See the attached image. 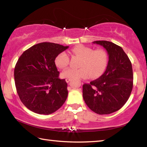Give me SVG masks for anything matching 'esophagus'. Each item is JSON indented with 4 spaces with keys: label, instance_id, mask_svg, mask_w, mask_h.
Returning <instances> with one entry per match:
<instances>
[{
    "label": "esophagus",
    "instance_id": "obj_1",
    "mask_svg": "<svg viewBox=\"0 0 147 147\" xmlns=\"http://www.w3.org/2000/svg\"><path fill=\"white\" fill-rule=\"evenodd\" d=\"M65 81H66V82L69 83V82L71 81V79H70V78H66V79H65Z\"/></svg>",
    "mask_w": 147,
    "mask_h": 147
}]
</instances>
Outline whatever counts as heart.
<instances>
[{
  "instance_id": "b5f03b06",
  "label": "heart",
  "mask_w": 147,
  "mask_h": 147,
  "mask_svg": "<svg viewBox=\"0 0 147 147\" xmlns=\"http://www.w3.org/2000/svg\"><path fill=\"white\" fill-rule=\"evenodd\" d=\"M74 55L81 58L79 69L69 67L61 73L63 78L71 79L87 78L90 76L96 78L101 76L105 71L108 64V55L103 49L94 50L90 47L78 45L71 49ZM69 63V57L65 52L56 56L54 63L59 69H63Z\"/></svg>"
}]
</instances>
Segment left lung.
I'll use <instances>...</instances> for the list:
<instances>
[{"label":"left lung","mask_w":147,"mask_h":147,"mask_svg":"<svg viewBox=\"0 0 147 147\" xmlns=\"http://www.w3.org/2000/svg\"><path fill=\"white\" fill-rule=\"evenodd\" d=\"M106 50L108 66L98 79L83 85V98L89 109L99 115L120 109L130 97L133 88L131 61L121 47L110 41H96Z\"/></svg>","instance_id":"8db88e82"}]
</instances>
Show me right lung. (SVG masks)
<instances>
[{
	"mask_svg": "<svg viewBox=\"0 0 147 147\" xmlns=\"http://www.w3.org/2000/svg\"><path fill=\"white\" fill-rule=\"evenodd\" d=\"M68 48L43 42L31 47L19 57L14 69L17 92L24 105L33 112L49 115L65 102L67 84L59 78L54 59Z\"/></svg>",
	"mask_w": 147,
	"mask_h": 147,
	"instance_id": "right-lung-1",
	"label": "right lung"
}]
</instances>
